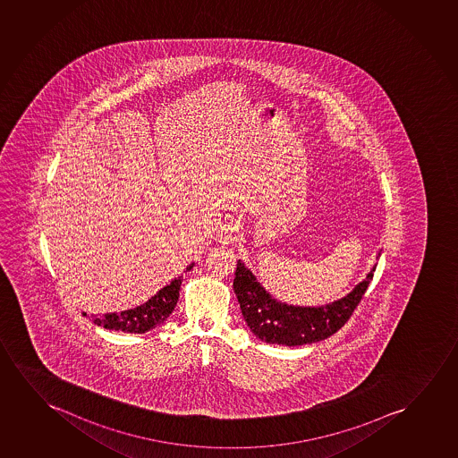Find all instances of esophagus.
I'll list each match as a JSON object with an SVG mask.
<instances>
[{"label": "esophagus", "instance_id": "1", "mask_svg": "<svg viewBox=\"0 0 458 458\" xmlns=\"http://www.w3.org/2000/svg\"><path fill=\"white\" fill-rule=\"evenodd\" d=\"M239 222L236 219H226L225 224L220 226L217 239L222 245H230L238 241Z\"/></svg>", "mask_w": 458, "mask_h": 458}]
</instances>
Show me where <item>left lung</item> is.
Returning a JSON list of instances; mask_svg holds the SVG:
<instances>
[{
  "mask_svg": "<svg viewBox=\"0 0 458 458\" xmlns=\"http://www.w3.org/2000/svg\"><path fill=\"white\" fill-rule=\"evenodd\" d=\"M376 266L374 264L369 274L344 297L318 307H301L276 301L241 259L234 272L233 289L244 320L257 338L267 344L289 347L313 344L332 336L349 320L369 286Z\"/></svg>",
  "mask_w": 458,
  "mask_h": 458,
  "instance_id": "8db88e82",
  "label": "left lung"
}]
</instances>
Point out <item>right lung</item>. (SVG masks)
Masks as SVG:
<instances>
[{"mask_svg": "<svg viewBox=\"0 0 458 458\" xmlns=\"http://www.w3.org/2000/svg\"><path fill=\"white\" fill-rule=\"evenodd\" d=\"M194 267V263L189 264L184 272ZM182 276L174 278L169 284L159 289L157 294L139 307L125 310L120 313H106L101 316H90L94 324L106 330H117L125 333H145L164 324L175 310L176 301L180 297Z\"/></svg>", "mask_w": 458, "mask_h": 458, "instance_id": "right-lung-1", "label": "right lung"}]
</instances>
